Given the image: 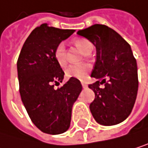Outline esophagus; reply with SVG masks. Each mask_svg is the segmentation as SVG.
<instances>
[{
    "mask_svg": "<svg viewBox=\"0 0 148 148\" xmlns=\"http://www.w3.org/2000/svg\"><path fill=\"white\" fill-rule=\"evenodd\" d=\"M81 84H82V86H83V88H84V89L87 88V85H86V83H85V82H84V81H81Z\"/></svg>",
    "mask_w": 148,
    "mask_h": 148,
    "instance_id": "34e87169",
    "label": "esophagus"
}]
</instances>
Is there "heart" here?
Here are the masks:
<instances>
[{
	"label": "heart",
	"instance_id": "b5f03b06",
	"mask_svg": "<svg viewBox=\"0 0 148 148\" xmlns=\"http://www.w3.org/2000/svg\"><path fill=\"white\" fill-rule=\"evenodd\" d=\"M74 44L76 47L85 54L89 49L92 48V46L91 42H89L87 40L85 39H77L74 41ZM55 58L57 62V63L60 66H64L66 63V58H65V47L62 43L59 44L54 52ZM91 69V66L88 63H81V64H77V65H71L67 68L65 71V74L67 77H74L77 79H84L87 73L89 72Z\"/></svg>",
	"mask_w": 148,
	"mask_h": 148
}]
</instances>
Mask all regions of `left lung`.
I'll use <instances>...</instances> for the list:
<instances>
[{"mask_svg": "<svg viewBox=\"0 0 148 148\" xmlns=\"http://www.w3.org/2000/svg\"><path fill=\"white\" fill-rule=\"evenodd\" d=\"M96 47V62L91 77L97 79L88 86L95 93L90 104L95 121L110 126L126 119L133 108L138 88V68L131 46L116 31L104 25L79 30ZM101 84H104L101 88Z\"/></svg>", "mask_w": 148, "mask_h": 148, "instance_id": "left-lung-1", "label": "left lung"}]
</instances>
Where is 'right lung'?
<instances>
[{"label": "right lung", "instance_id": "right-lung-1", "mask_svg": "<svg viewBox=\"0 0 148 148\" xmlns=\"http://www.w3.org/2000/svg\"><path fill=\"white\" fill-rule=\"evenodd\" d=\"M74 32L43 24L31 32L17 60L22 101L32 123L45 133L61 134L70 128L72 107L82 91L74 77L60 88L54 87L64 77L55 49Z\"/></svg>", "mask_w": 148, "mask_h": 148}]
</instances>
